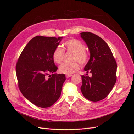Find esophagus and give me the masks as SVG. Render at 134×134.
Here are the masks:
<instances>
[{"mask_svg": "<svg viewBox=\"0 0 134 134\" xmlns=\"http://www.w3.org/2000/svg\"><path fill=\"white\" fill-rule=\"evenodd\" d=\"M72 75L71 74H68V75H66V78H69V77L71 76Z\"/></svg>", "mask_w": 134, "mask_h": 134, "instance_id": "obj_1", "label": "esophagus"}]
</instances>
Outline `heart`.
<instances>
[{
	"label": "heart",
	"instance_id": "heart-1",
	"mask_svg": "<svg viewBox=\"0 0 134 134\" xmlns=\"http://www.w3.org/2000/svg\"><path fill=\"white\" fill-rule=\"evenodd\" d=\"M63 47L64 50L72 52L71 60L74 62L70 63H65L59 66L60 72L67 75L71 74L80 68L79 62L82 65L88 63L89 55L85 50V45L82 42L76 39H71L65 42ZM64 56V51L63 48L59 46L56 47L52 53V59L54 62L57 64L62 63Z\"/></svg>",
	"mask_w": 134,
	"mask_h": 134
}]
</instances>
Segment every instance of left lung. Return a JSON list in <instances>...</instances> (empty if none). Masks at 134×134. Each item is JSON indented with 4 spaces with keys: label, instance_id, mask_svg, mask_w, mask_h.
I'll list each match as a JSON object with an SVG mask.
<instances>
[{
    "label": "left lung",
    "instance_id": "8db88e82",
    "mask_svg": "<svg viewBox=\"0 0 134 134\" xmlns=\"http://www.w3.org/2000/svg\"><path fill=\"white\" fill-rule=\"evenodd\" d=\"M80 36L91 55L84 70L92 74V77L82 75L80 90L85 98L97 102L106 98L114 86L117 64L111 49L102 38L89 32H82Z\"/></svg>",
    "mask_w": 134,
    "mask_h": 134
}]
</instances>
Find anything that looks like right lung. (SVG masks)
<instances>
[{"label": "right lung", "mask_w": 134, "mask_h": 134, "mask_svg": "<svg viewBox=\"0 0 134 134\" xmlns=\"http://www.w3.org/2000/svg\"><path fill=\"white\" fill-rule=\"evenodd\" d=\"M62 38L36 36L24 48L16 64L20 91L38 107L51 106L61 95L65 75L54 73L58 67L52 59V53ZM50 73L52 74L49 76Z\"/></svg>", "instance_id": "1"}]
</instances>
